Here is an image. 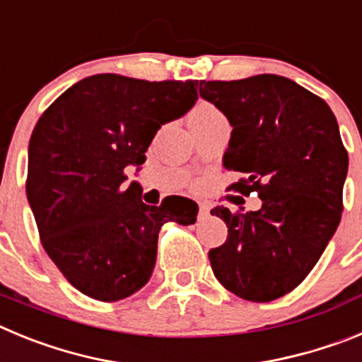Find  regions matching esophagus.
<instances>
[{"label":"esophagus","instance_id":"obj_1","mask_svg":"<svg viewBox=\"0 0 362 362\" xmlns=\"http://www.w3.org/2000/svg\"><path fill=\"white\" fill-rule=\"evenodd\" d=\"M209 214H210L209 204L201 203L199 204V214H197V217H199V219H204V217H209Z\"/></svg>","mask_w":362,"mask_h":362}]
</instances>
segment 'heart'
<instances>
[{
    "mask_svg": "<svg viewBox=\"0 0 362 362\" xmlns=\"http://www.w3.org/2000/svg\"><path fill=\"white\" fill-rule=\"evenodd\" d=\"M221 116V112L214 107L212 103H199L194 110L190 112V117L188 121L192 123H201V121H206V119H212V117Z\"/></svg>",
    "mask_w": 362,
    "mask_h": 362,
    "instance_id": "heart-1",
    "label": "heart"
}]
</instances>
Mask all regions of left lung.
I'll return each instance as SVG.
<instances>
[{"label": "left lung", "mask_w": 362, "mask_h": 362, "mask_svg": "<svg viewBox=\"0 0 362 362\" xmlns=\"http://www.w3.org/2000/svg\"><path fill=\"white\" fill-rule=\"evenodd\" d=\"M201 98L232 124L225 168L257 192V212L212 209L228 226L225 245L209 252L226 290L268 303L299 286L330 243L343 214L348 152L325 99L276 74L238 81H201Z\"/></svg>", "instance_id": "obj_1"}]
</instances>
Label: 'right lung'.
<instances>
[{
    "instance_id": "1",
    "label": "right lung",
    "mask_w": 362,
    "mask_h": 362,
    "mask_svg": "<svg viewBox=\"0 0 362 362\" xmlns=\"http://www.w3.org/2000/svg\"><path fill=\"white\" fill-rule=\"evenodd\" d=\"M196 99L192 79L95 74L41 114L28 143V204L45 252L85 296L114 303L136 293L152 276L161 226L196 223L194 201L150 206L139 183H124V168L139 170L161 124Z\"/></svg>"
}]
</instances>
